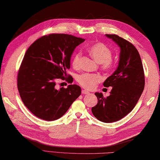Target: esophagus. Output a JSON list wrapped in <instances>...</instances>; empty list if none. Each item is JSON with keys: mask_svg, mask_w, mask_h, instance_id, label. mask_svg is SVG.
Masks as SVG:
<instances>
[{"mask_svg": "<svg viewBox=\"0 0 160 160\" xmlns=\"http://www.w3.org/2000/svg\"><path fill=\"white\" fill-rule=\"evenodd\" d=\"M82 94H89V91H87V90H82Z\"/></svg>", "mask_w": 160, "mask_h": 160, "instance_id": "1", "label": "esophagus"}]
</instances>
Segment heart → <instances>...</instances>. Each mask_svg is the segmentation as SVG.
I'll list each match as a JSON object with an SVG mask.
<instances>
[{
    "label": "heart",
    "mask_w": 160,
    "mask_h": 160,
    "mask_svg": "<svg viewBox=\"0 0 160 160\" xmlns=\"http://www.w3.org/2000/svg\"><path fill=\"white\" fill-rule=\"evenodd\" d=\"M88 52L98 63L101 64L102 69L108 71L113 68L114 61L111 58V50L106 45L102 42L95 43L88 48ZM80 58V52L75 54L72 60V65L75 69L79 68ZM101 80L102 78L100 75L93 73H83L80 75L77 78V81L80 85L89 90L95 89Z\"/></svg>",
    "instance_id": "1"
}]
</instances>
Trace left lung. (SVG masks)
<instances>
[{
  "instance_id": "left-lung-1",
  "label": "left lung",
  "mask_w": 160,
  "mask_h": 160,
  "mask_svg": "<svg viewBox=\"0 0 160 160\" xmlns=\"http://www.w3.org/2000/svg\"><path fill=\"white\" fill-rule=\"evenodd\" d=\"M120 48L118 67L104 81L105 87H111L110 96L95 93L98 104L91 111L98 120L110 123L121 120L133 109L143 92L145 79L138 51L135 46L115 34H106Z\"/></svg>"
}]
</instances>
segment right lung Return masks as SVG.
Listing matches in <instances>:
<instances>
[{"mask_svg":"<svg viewBox=\"0 0 160 160\" xmlns=\"http://www.w3.org/2000/svg\"><path fill=\"white\" fill-rule=\"evenodd\" d=\"M84 39L64 34L44 36L32 44L25 54L18 73V89L23 104L38 118L53 121L66 113L80 96L81 88L69 84L58 89L59 79L66 78L71 57Z\"/></svg>","mask_w":160,"mask_h":160,"instance_id":"add662e5","label":"right lung"}]
</instances>
